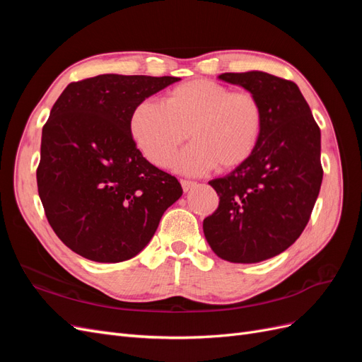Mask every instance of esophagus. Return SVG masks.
<instances>
[{
    "mask_svg": "<svg viewBox=\"0 0 362 362\" xmlns=\"http://www.w3.org/2000/svg\"><path fill=\"white\" fill-rule=\"evenodd\" d=\"M196 184H198V182L190 181V180H181V185H182V190L184 192H189L192 187H194Z\"/></svg>",
    "mask_w": 362,
    "mask_h": 362,
    "instance_id": "34e87169",
    "label": "esophagus"
}]
</instances>
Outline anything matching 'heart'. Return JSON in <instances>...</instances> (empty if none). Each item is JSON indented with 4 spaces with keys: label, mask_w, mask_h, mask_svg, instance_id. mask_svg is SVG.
Returning a JSON list of instances; mask_svg holds the SVG:
<instances>
[{
    "label": "heart",
    "mask_w": 362,
    "mask_h": 362,
    "mask_svg": "<svg viewBox=\"0 0 362 362\" xmlns=\"http://www.w3.org/2000/svg\"><path fill=\"white\" fill-rule=\"evenodd\" d=\"M264 127V110L258 98L247 90L211 80H192L173 87L156 103H139L128 119L136 146L152 164L169 168L182 141L177 168L185 173H204L243 164L258 146Z\"/></svg>",
    "instance_id": "1"
}]
</instances>
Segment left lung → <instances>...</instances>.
Listing matches in <instances>:
<instances>
[{"mask_svg":"<svg viewBox=\"0 0 362 362\" xmlns=\"http://www.w3.org/2000/svg\"><path fill=\"white\" fill-rule=\"evenodd\" d=\"M218 78L254 93L264 110L258 146L243 164L208 184L217 210L204 218L213 252L229 262H259L290 247L320 192V128L299 87L259 71Z\"/></svg>","mask_w":362,"mask_h":362,"instance_id":"1","label":"left lung"}]
</instances>
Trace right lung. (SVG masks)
Returning a JSON list of instances; mask_svg holds the SVG:
<instances>
[{
    "label": "right lung",
    "mask_w": 362,
    "mask_h": 362,
    "mask_svg": "<svg viewBox=\"0 0 362 362\" xmlns=\"http://www.w3.org/2000/svg\"><path fill=\"white\" fill-rule=\"evenodd\" d=\"M177 76L104 74L74 81L42 129L37 190L62 242L87 259L136 257L181 198L178 180L151 164L128 129L133 108Z\"/></svg>",
    "instance_id": "1"
}]
</instances>
